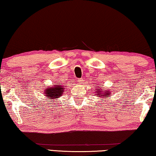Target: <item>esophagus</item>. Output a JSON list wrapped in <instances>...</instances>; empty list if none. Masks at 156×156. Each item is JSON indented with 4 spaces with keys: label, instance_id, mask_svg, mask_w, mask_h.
<instances>
[{
    "label": "esophagus",
    "instance_id": "1",
    "mask_svg": "<svg viewBox=\"0 0 156 156\" xmlns=\"http://www.w3.org/2000/svg\"><path fill=\"white\" fill-rule=\"evenodd\" d=\"M83 81H84V80H83V79H80V80H78V82L79 83V84H82V83H83Z\"/></svg>",
    "mask_w": 156,
    "mask_h": 156
}]
</instances>
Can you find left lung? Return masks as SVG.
<instances>
[{
    "instance_id": "8db88e82",
    "label": "left lung",
    "mask_w": 156,
    "mask_h": 156,
    "mask_svg": "<svg viewBox=\"0 0 156 156\" xmlns=\"http://www.w3.org/2000/svg\"><path fill=\"white\" fill-rule=\"evenodd\" d=\"M97 90V95H98V98H104L108 99L110 97L111 95V91L109 90H102L101 87H99Z\"/></svg>"
}]
</instances>
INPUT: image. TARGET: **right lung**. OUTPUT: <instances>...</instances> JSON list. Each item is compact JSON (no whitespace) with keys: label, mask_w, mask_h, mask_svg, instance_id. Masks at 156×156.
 Segmentation results:
<instances>
[{"label":"right lung","mask_w":156,"mask_h":156,"mask_svg":"<svg viewBox=\"0 0 156 156\" xmlns=\"http://www.w3.org/2000/svg\"><path fill=\"white\" fill-rule=\"evenodd\" d=\"M64 85L59 83H57V84L54 85H49L45 87V90H43L44 96L48 97L50 99V101L52 102L53 100L62 96L64 92Z\"/></svg>","instance_id":"add662e5"}]
</instances>
